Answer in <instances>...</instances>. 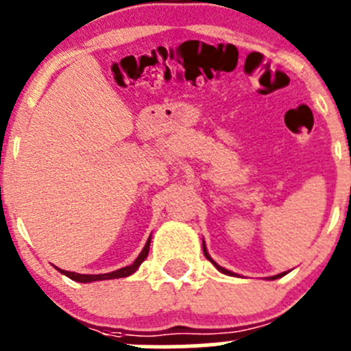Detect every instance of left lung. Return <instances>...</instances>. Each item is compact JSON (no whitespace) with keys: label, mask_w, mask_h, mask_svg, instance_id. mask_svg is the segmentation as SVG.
Here are the masks:
<instances>
[{"label":"left lung","mask_w":351,"mask_h":351,"mask_svg":"<svg viewBox=\"0 0 351 351\" xmlns=\"http://www.w3.org/2000/svg\"><path fill=\"white\" fill-rule=\"evenodd\" d=\"M202 246H204V254H205V258H207V260H210V261H212V265H214V267H215V268H217V270H219V271H221V274H226V275H234V274H232V271L226 270V268H222V267H221V265H217V263H215V261H214V260H212V258H210V256H208L207 250H205V243H204V244H202ZM284 275H285V271H284V274H278V275H275V277H270V280H275V278H280V277H284Z\"/></svg>","instance_id":"8db88e82"}]
</instances>
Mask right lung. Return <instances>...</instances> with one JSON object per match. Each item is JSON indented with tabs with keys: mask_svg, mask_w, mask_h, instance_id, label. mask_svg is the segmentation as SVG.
I'll return each mask as SVG.
<instances>
[{
	"mask_svg": "<svg viewBox=\"0 0 351 351\" xmlns=\"http://www.w3.org/2000/svg\"><path fill=\"white\" fill-rule=\"evenodd\" d=\"M149 244H151V236L149 239H147L146 246H144V250L141 251L139 256L136 258V261H134L132 265H129V267H123L120 268V270H115L112 271V274H100V275H81V274H74V271H66V270H61V268H58L61 274H64L66 277H69L71 280L74 282H81V284H88V282H97V280H112V278H123V277H129V275H132L134 271L137 270V268L141 267V263H143L144 260L147 258V253H149Z\"/></svg>",
	"mask_w": 351,
	"mask_h": 351,
	"instance_id": "1",
	"label": "right lung"
}]
</instances>
